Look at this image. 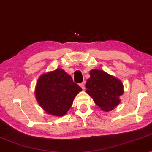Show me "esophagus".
Masks as SVG:
<instances>
[{
  "label": "esophagus",
  "mask_w": 152,
  "mask_h": 152,
  "mask_svg": "<svg viewBox=\"0 0 152 152\" xmlns=\"http://www.w3.org/2000/svg\"><path fill=\"white\" fill-rule=\"evenodd\" d=\"M79 85H80V86L83 89V90H84V89H85V83L84 82L80 83V84Z\"/></svg>",
  "instance_id": "esophagus-1"
}]
</instances>
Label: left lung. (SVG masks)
Masks as SVG:
<instances>
[{"label":"left lung","instance_id":"8db88e82","mask_svg":"<svg viewBox=\"0 0 152 152\" xmlns=\"http://www.w3.org/2000/svg\"><path fill=\"white\" fill-rule=\"evenodd\" d=\"M90 76L86 92L102 111L113 110L120 104V97L124 93L121 81L101 70H91Z\"/></svg>","mask_w":152,"mask_h":152}]
</instances>
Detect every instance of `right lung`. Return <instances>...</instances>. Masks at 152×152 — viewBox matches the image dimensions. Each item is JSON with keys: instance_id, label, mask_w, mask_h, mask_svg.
Returning a JSON list of instances; mask_svg holds the SVG:
<instances>
[{"instance_id": "obj_1", "label": "right lung", "mask_w": 152, "mask_h": 152, "mask_svg": "<svg viewBox=\"0 0 152 152\" xmlns=\"http://www.w3.org/2000/svg\"><path fill=\"white\" fill-rule=\"evenodd\" d=\"M82 88L61 68L39 77L35 88L39 104L50 115L61 117L68 111Z\"/></svg>"}]
</instances>
